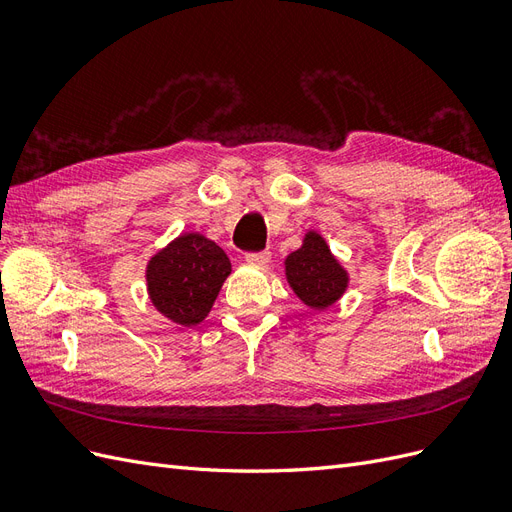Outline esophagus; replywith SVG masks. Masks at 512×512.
Here are the masks:
<instances>
[{
  "label": "esophagus",
  "mask_w": 512,
  "mask_h": 512,
  "mask_svg": "<svg viewBox=\"0 0 512 512\" xmlns=\"http://www.w3.org/2000/svg\"><path fill=\"white\" fill-rule=\"evenodd\" d=\"M245 260L250 262V265L265 267L267 262L271 260V254H269V252H250V254H245Z\"/></svg>",
  "instance_id": "1"
}]
</instances>
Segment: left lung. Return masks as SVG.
Here are the masks:
<instances>
[{"instance_id": "1", "label": "left lung", "mask_w": 512, "mask_h": 512, "mask_svg": "<svg viewBox=\"0 0 512 512\" xmlns=\"http://www.w3.org/2000/svg\"><path fill=\"white\" fill-rule=\"evenodd\" d=\"M286 280L297 297L316 309L333 305L348 288V273L318 232H307L303 245L286 258Z\"/></svg>"}]
</instances>
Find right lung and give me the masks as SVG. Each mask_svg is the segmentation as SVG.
<instances>
[{"label":"right lung","mask_w":512,"mask_h":512,"mask_svg":"<svg viewBox=\"0 0 512 512\" xmlns=\"http://www.w3.org/2000/svg\"><path fill=\"white\" fill-rule=\"evenodd\" d=\"M230 275L220 245L198 232H185L149 260L147 290L158 312L181 327H196Z\"/></svg>","instance_id":"obj_1"}]
</instances>
